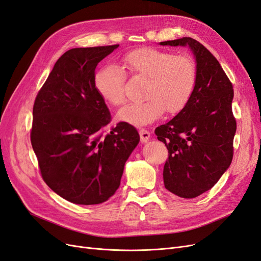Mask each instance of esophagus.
<instances>
[{"label": "esophagus", "instance_id": "1", "mask_svg": "<svg viewBox=\"0 0 261 261\" xmlns=\"http://www.w3.org/2000/svg\"><path fill=\"white\" fill-rule=\"evenodd\" d=\"M139 135H140V140L141 143H147L150 138V133L146 129H140L139 130Z\"/></svg>", "mask_w": 261, "mask_h": 261}]
</instances>
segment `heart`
<instances>
[{"label": "heart", "instance_id": "1", "mask_svg": "<svg viewBox=\"0 0 261 261\" xmlns=\"http://www.w3.org/2000/svg\"><path fill=\"white\" fill-rule=\"evenodd\" d=\"M123 65L135 76L148 78L145 101L129 103L117 113V120L134 126H144L160 118L165 110L176 114L191 100L197 80L195 61L189 55L154 48H141L127 53ZM124 73L109 64L97 70L93 87L109 105L117 107L125 102Z\"/></svg>", "mask_w": 261, "mask_h": 261}]
</instances>
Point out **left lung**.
Here are the masks:
<instances>
[{"instance_id":"obj_1","label":"left lung","mask_w":261,"mask_h":261,"mask_svg":"<svg viewBox=\"0 0 261 261\" xmlns=\"http://www.w3.org/2000/svg\"><path fill=\"white\" fill-rule=\"evenodd\" d=\"M160 44L188 46L196 61L191 100L154 130L169 150L163 169L165 188L181 198H195L215 186L232 162L233 86L218 60L195 39L184 37Z\"/></svg>"}]
</instances>
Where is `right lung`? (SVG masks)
Masks as SVG:
<instances>
[{
    "label": "right lung",
    "instance_id": "1",
    "mask_svg": "<svg viewBox=\"0 0 261 261\" xmlns=\"http://www.w3.org/2000/svg\"><path fill=\"white\" fill-rule=\"evenodd\" d=\"M117 48L66 51L35 100L30 139L42 178L73 203L97 204L113 196L140 139L137 129L124 122L102 137L111 114L93 87L94 70Z\"/></svg>",
    "mask_w": 261,
    "mask_h": 261
}]
</instances>
